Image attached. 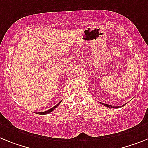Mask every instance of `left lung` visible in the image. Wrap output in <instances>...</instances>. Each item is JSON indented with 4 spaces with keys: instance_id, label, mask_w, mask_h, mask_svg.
<instances>
[{
    "instance_id": "8db88e82",
    "label": "left lung",
    "mask_w": 148,
    "mask_h": 148,
    "mask_svg": "<svg viewBox=\"0 0 148 148\" xmlns=\"http://www.w3.org/2000/svg\"><path fill=\"white\" fill-rule=\"evenodd\" d=\"M103 104V103H102ZM103 105H105V106H106V107H108V108H120V107L121 106H120V107H115V106H114V105H107V104H103ZM124 105H122V107L123 106H124Z\"/></svg>"
}]
</instances>
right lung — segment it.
I'll list each match as a JSON object with an SVG mask.
<instances>
[{"mask_svg": "<svg viewBox=\"0 0 148 148\" xmlns=\"http://www.w3.org/2000/svg\"><path fill=\"white\" fill-rule=\"evenodd\" d=\"M60 103H61V101H60V102H59V103H58V104H57L56 105H55V106H54V107H53L52 108L49 109V110H47V111H44V112H39V113H38V114H40V115H43V114H49V113L52 112V111H53V110H54V109L56 108L57 107H58V105H59V104H60Z\"/></svg>", "mask_w": 148, "mask_h": 148, "instance_id": "right-lung-1", "label": "right lung"}]
</instances>
